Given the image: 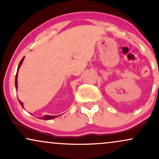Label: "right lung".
<instances>
[{
    "instance_id": "1",
    "label": "right lung",
    "mask_w": 159,
    "mask_h": 159,
    "mask_svg": "<svg viewBox=\"0 0 159 159\" xmlns=\"http://www.w3.org/2000/svg\"><path fill=\"white\" fill-rule=\"evenodd\" d=\"M24 58H25V57H24L22 58V59H21V61H20V63H19V66H18V69H17V73H16V81H15V84H16V89H17V88H18V85H17V82H18V81H17L18 72H19V68H20V66H21V65L22 64V62H23V61H24ZM18 99H19V98H18ZM19 102L20 105H21V106H22V107H24V106H23V103L21 102L20 101V100H19ZM55 117H57V116H49V115H45V116H43V117L39 118V119L44 120H52V119H54V118H55Z\"/></svg>"
}]
</instances>
